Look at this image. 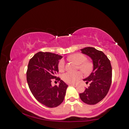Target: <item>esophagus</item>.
<instances>
[{"label": "esophagus", "instance_id": "obj_1", "mask_svg": "<svg viewBox=\"0 0 129 129\" xmlns=\"http://www.w3.org/2000/svg\"><path fill=\"white\" fill-rule=\"evenodd\" d=\"M70 85H72V86H74V87H77V84H70Z\"/></svg>", "mask_w": 129, "mask_h": 129}]
</instances>
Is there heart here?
Returning a JSON list of instances; mask_svg holds the SVG:
<instances>
[{"label":"heart","instance_id":"b5f03b06","mask_svg":"<svg viewBox=\"0 0 129 129\" xmlns=\"http://www.w3.org/2000/svg\"><path fill=\"white\" fill-rule=\"evenodd\" d=\"M69 59L73 61H74L77 64H79V68L80 70L85 73H88L91 71L92 64L89 61H85L87 57L84 55L79 53L75 54L70 56ZM65 63L64 59H61L58 63V69L60 72H62L65 69ZM83 73L80 72H67L62 75V79L68 83H74L77 82L80 78H82Z\"/></svg>","mask_w":129,"mask_h":129}]
</instances>
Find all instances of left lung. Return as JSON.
Wrapping results in <instances>:
<instances>
[{
    "mask_svg": "<svg viewBox=\"0 0 129 129\" xmlns=\"http://www.w3.org/2000/svg\"><path fill=\"white\" fill-rule=\"evenodd\" d=\"M81 51L92 59L93 69L89 76L83 80L87 84L90 83L89 86L80 93L79 96L86 104L95 105L106 97L110 89L112 83L111 65L106 55L94 47H85Z\"/></svg>",
    "mask_w": 129,
    "mask_h": 129,
    "instance_id": "1",
    "label": "left lung"
}]
</instances>
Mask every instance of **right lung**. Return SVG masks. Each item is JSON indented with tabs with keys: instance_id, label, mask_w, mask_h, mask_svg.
Wrapping results in <instances>:
<instances>
[{
	"instance_id": "right-lung-1",
	"label": "right lung",
	"mask_w": 129,
	"mask_h": 129,
	"mask_svg": "<svg viewBox=\"0 0 129 129\" xmlns=\"http://www.w3.org/2000/svg\"><path fill=\"white\" fill-rule=\"evenodd\" d=\"M62 56L49 52L36 53L28 65L27 81L31 93L41 104L53 108L63 102L68 85L56 76L59 60ZM53 79L60 81L59 86L52 87Z\"/></svg>"
}]
</instances>
